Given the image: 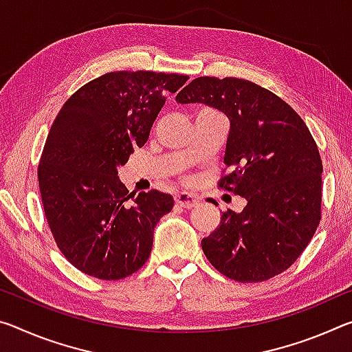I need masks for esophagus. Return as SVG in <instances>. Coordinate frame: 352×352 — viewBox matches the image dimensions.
Instances as JSON below:
<instances>
[{
	"label": "esophagus",
	"instance_id": "34e87169",
	"mask_svg": "<svg viewBox=\"0 0 352 352\" xmlns=\"http://www.w3.org/2000/svg\"><path fill=\"white\" fill-rule=\"evenodd\" d=\"M175 202L177 205H180L182 208H192V206H196L199 204V200L196 199V196H192V194L180 192L175 196Z\"/></svg>",
	"mask_w": 352,
	"mask_h": 352
}]
</instances>
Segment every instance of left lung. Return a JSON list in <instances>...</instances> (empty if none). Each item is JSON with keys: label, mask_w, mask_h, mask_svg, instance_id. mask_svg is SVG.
Here are the masks:
<instances>
[{"label": "left lung", "mask_w": 352, "mask_h": 352, "mask_svg": "<svg viewBox=\"0 0 352 352\" xmlns=\"http://www.w3.org/2000/svg\"><path fill=\"white\" fill-rule=\"evenodd\" d=\"M230 120L219 188L246 199L202 239L206 258L236 282H263L288 270L321 219L322 163L315 139L292 106L241 78L200 76L177 94Z\"/></svg>", "instance_id": "8db88e82"}]
</instances>
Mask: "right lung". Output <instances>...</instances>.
<instances>
[{
    "label": "right lung",
    "mask_w": 352,
    "mask_h": 352,
    "mask_svg": "<svg viewBox=\"0 0 352 352\" xmlns=\"http://www.w3.org/2000/svg\"><path fill=\"white\" fill-rule=\"evenodd\" d=\"M189 80L156 72H111L78 89L48 133L37 177L54 241L76 270L119 280L146 263L170 194L128 192L117 177L166 103Z\"/></svg>",
    "instance_id": "right-lung-1"
}]
</instances>
